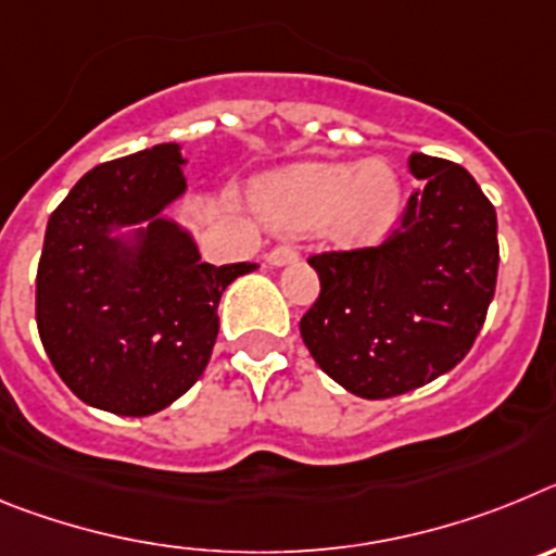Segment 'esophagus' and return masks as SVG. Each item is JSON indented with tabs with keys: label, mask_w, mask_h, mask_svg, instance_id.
Listing matches in <instances>:
<instances>
[{
	"label": "esophagus",
	"mask_w": 556,
	"mask_h": 556,
	"mask_svg": "<svg viewBox=\"0 0 556 556\" xmlns=\"http://www.w3.org/2000/svg\"><path fill=\"white\" fill-rule=\"evenodd\" d=\"M292 262H298V250L292 248H275L267 253V264H273V267H283V264Z\"/></svg>",
	"instance_id": "obj_1"
}]
</instances>
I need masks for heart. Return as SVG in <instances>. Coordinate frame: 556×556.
<instances>
[{"label": "heart", "instance_id": "heart-1", "mask_svg": "<svg viewBox=\"0 0 556 556\" xmlns=\"http://www.w3.org/2000/svg\"><path fill=\"white\" fill-rule=\"evenodd\" d=\"M253 203L281 233H314L342 248L384 242L401 217V178L390 161L301 164L255 180Z\"/></svg>", "mask_w": 556, "mask_h": 556}]
</instances>
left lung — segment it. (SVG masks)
<instances>
[{"mask_svg": "<svg viewBox=\"0 0 556 556\" xmlns=\"http://www.w3.org/2000/svg\"><path fill=\"white\" fill-rule=\"evenodd\" d=\"M426 180L381 248L312 255L320 298L301 333L323 372L367 401L454 370L484 326L498 275L495 208L468 169L412 152Z\"/></svg>", "mask_w": 556, "mask_h": 556, "instance_id": "8db88e82", "label": "left lung"}]
</instances>
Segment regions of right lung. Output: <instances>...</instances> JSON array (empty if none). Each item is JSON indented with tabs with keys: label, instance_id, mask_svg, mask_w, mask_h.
<instances>
[{
	"label": "right lung",
	"instance_id": "right-lung-1",
	"mask_svg": "<svg viewBox=\"0 0 556 556\" xmlns=\"http://www.w3.org/2000/svg\"><path fill=\"white\" fill-rule=\"evenodd\" d=\"M180 144L86 172L52 211L36 281L43 351L83 404L147 417L208 365L219 298L253 264L200 262L194 236L164 217L186 194Z\"/></svg>",
	"mask_w": 556,
	"mask_h": 556
}]
</instances>
